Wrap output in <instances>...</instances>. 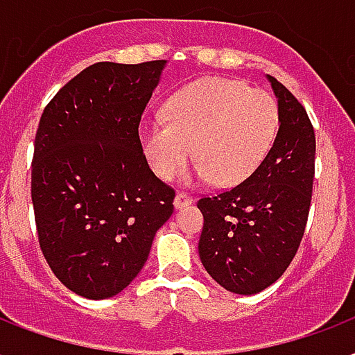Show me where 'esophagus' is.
I'll use <instances>...</instances> for the list:
<instances>
[{"label":"esophagus","mask_w":355,"mask_h":355,"mask_svg":"<svg viewBox=\"0 0 355 355\" xmlns=\"http://www.w3.org/2000/svg\"><path fill=\"white\" fill-rule=\"evenodd\" d=\"M192 202H194V200H192L191 194H187V192H178V194H175L174 205L175 209H183L187 207V205H191Z\"/></svg>","instance_id":"1"}]
</instances>
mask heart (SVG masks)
<instances>
[{
  "label": "heart",
  "instance_id": "1",
  "mask_svg": "<svg viewBox=\"0 0 355 355\" xmlns=\"http://www.w3.org/2000/svg\"><path fill=\"white\" fill-rule=\"evenodd\" d=\"M277 128L279 109L266 90L207 78L178 90L164 107V122L142 123L139 140L161 180H174L194 155L198 180L232 187L259 168Z\"/></svg>",
  "mask_w": 355,
  "mask_h": 355
}]
</instances>
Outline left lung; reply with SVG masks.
I'll list each match as a JSON object with an SVG mask.
<instances>
[{"label": "left lung", "instance_id": "8db88e82", "mask_svg": "<svg viewBox=\"0 0 355 355\" xmlns=\"http://www.w3.org/2000/svg\"><path fill=\"white\" fill-rule=\"evenodd\" d=\"M279 129L254 174L198 200V252L209 276L230 293L255 295L283 276L306 232L315 178V131L306 109L276 78Z\"/></svg>", "mask_w": 355, "mask_h": 355}]
</instances>
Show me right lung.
I'll list each match as a JSON object with an SVG mask.
<instances>
[{"label": "right lung", "instance_id": "obj_1", "mask_svg": "<svg viewBox=\"0 0 355 355\" xmlns=\"http://www.w3.org/2000/svg\"><path fill=\"white\" fill-rule=\"evenodd\" d=\"M166 60L96 62L44 109L31 198L49 268L76 295L122 293L174 213L175 191L153 174L139 123Z\"/></svg>", "mask_w": 355, "mask_h": 355}]
</instances>
